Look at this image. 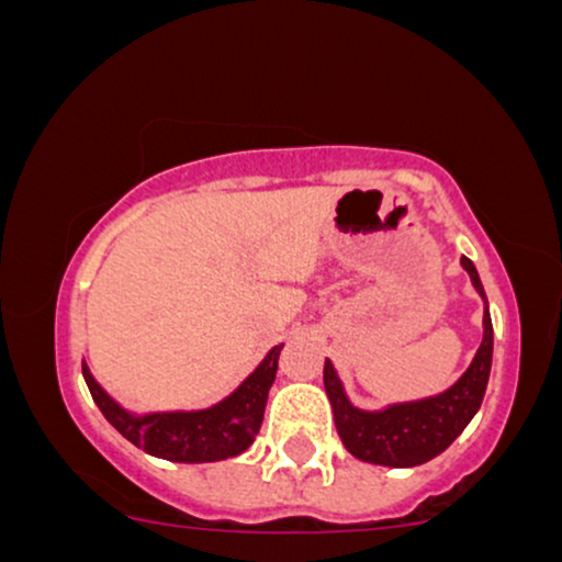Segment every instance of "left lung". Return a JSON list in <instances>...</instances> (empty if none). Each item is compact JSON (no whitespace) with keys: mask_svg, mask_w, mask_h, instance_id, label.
Instances as JSON below:
<instances>
[{"mask_svg":"<svg viewBox=\"0 0 562 562\" xmlns=\"http://www.w3.org/2000/svg\"><path fill=\"white\" fill-rule=\"evenodd\" d=\"M462 269L470 274V282L479 290L486 303L481 277L473 261L462 256ZM494 327L488 306L483 308V340L475 351L473 362L451 389L438 396L420 398V402L391 404L385 409L367 412L348 402L344 383L330 359H325V391L333 404L335 428L340 441L357 460L385 468H415L434 460L454 441L473 415L479 412L486 393L488 372H492Z\"/></svg>","mask_w":562,"mask_h":562,"instance_id":"obj_1","label":"left lung"}]
</instances>
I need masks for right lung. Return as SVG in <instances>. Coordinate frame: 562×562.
Instances as JSON below:
<instances>
[{
	"label": "right lung",
	"mask_w": 562,
	"mask_h": 562,
	"mask_svg": "<svg viewBox=\"0 0 562 562\" xmlns=\"http://www.w3.org/2000/svg\"><path fill=\"white\" fill-rule=\"evenodd\" d=\"M280 351L282 346H274L227 398L192 412L134 415L102 391L87 362H81V372L105 420L134 447L169 462H218L243 454L259 434Z\"/></svg>",
	"instance_id": "add662e5"
}]
</instances>
